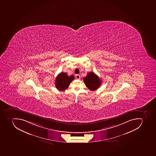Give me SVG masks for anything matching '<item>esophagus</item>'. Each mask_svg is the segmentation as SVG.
<instances>
[{"label": "esophagus", "instance_id": "34e87169", "mask_svg": "<svg viewBox=\"0 0 156 156\" xmlns=\"http://www.w3.org/2000/svg\"><path fill=\"white\" fill-rule=\"evenodd\" d=\"M80 78H81V77H80V75H79V74H77V75H76V78L77 79H78V80H79Z\"/></svg>", "mask_w": 156, "mask_h": 156}]
</instances>
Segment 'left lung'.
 Here are the masks:
<instances>
[{
  "label": "left lung",
  "mask_w": 156,
  "mask_h": 156,
  "mask_svg": "<svg viewBox=\"0 0 156 156\" xmlns=\"http://www.w3.org/2000/svg\"><path fill=\"white\" fill-rule=\"evenodd\" d=\"M83 80L87 87L93 91L98 89L101 84V80L93 72L88 73L86 77L83 78Z\"/></svg>",
  "instance_id": "8db88e82"
}]
</instances>
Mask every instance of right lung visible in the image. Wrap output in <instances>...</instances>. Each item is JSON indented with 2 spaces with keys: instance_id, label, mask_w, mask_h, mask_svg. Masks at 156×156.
<instances>
[{
  "instance_id": "add662e5",
  "label": "right lung",
  "mask_w": 156,
  "mask_h": 156,
  "mask_svg": "<svg viewBox=\"0 0 156 156\" xmlns=\"http://www.w3.org/2000/svg\"><path fill=\"white\" fill-rule=\"evenodd\" d=\"M74 79L73 75L68 76L66 73H61L58 75L55 80V86L58 90L63 91L68 88L70 83Z\"/></svg>"
}]
</instances>
